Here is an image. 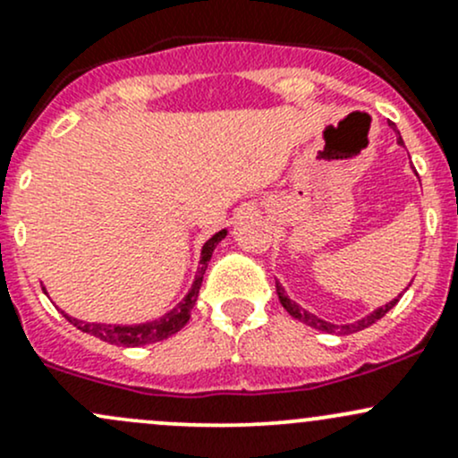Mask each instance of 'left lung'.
I'll return each mask as SVG.
<instances>
[{
	"instance_id": "left-lung-1",
	"label": "left lung",
	"mask_w": 458,
	"mask_h": 458,
	"mask_svg": "<svg viewBox=\"0 0 458 458\" xmlns=\"http://www.w3.org/2000/svg\"><path fill=\"white\" fill-rule=\"evenodd\" d=\"M388 126H391V129L397 132V144L404 146V140H402L400 131L395 129V124H393V122H388ZM277 297H279V301H282L284 310H286L290 317H294V318H297V321L306 323V326H310V327L321 329V332H329V334H353V332H360V329H365V327H369V326H373V323H376V321H380V318L385 317L388 310H391L393 306H395L397 301H400L402 294H400V297H397V299H393L391 303H386V306L373 310V312L367 314V317L358 318L356 323H345V326H334V323L323 321V318H318L317 314H312V312H308V310H303L301 306H299V303L290 301L288 294H286V290H284V286H282V284H279V282H277Z\"/></svg>"
}]
</instances>
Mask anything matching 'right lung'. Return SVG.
Segmentation results:
<instances>
[{"label": "right lung", "instance_id": "obj_1", "mask_svg": "<svg viewBox=\"0 0 458 458\" xmlns=\"http://www.w3.org/2000/svg\"><path fill=\"white\" fill-rule=\"evenodd\" d=\"M227 235V229L218 231L216 235L205 242L203 250H200V262H199V273H196L194 284H191L190 293L185 294L183 301L179 303L176 308H172L170 312H165L164 317L155 318V321L148 323H137V326H111V323H87L81 321V318L67 317L63 312V317L72 323L73 327L82 329V332L91 334V336L100 338V341L111 343V345H120V347H141V345H150V343L164 341V338L172 336V334L179 332L185 323L190 321L191 308H194L196 299H199V290L200 284H203V275L208 270V262L211 259V253H214L216 244ZM43 293L47 294V290L43 288Z\"/></svg>", "mask_w": 458, "mask_h": 458}]
</instances>
